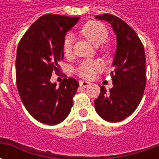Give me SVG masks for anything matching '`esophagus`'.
<instances>
[{"label":"esophagus","instance_id":"obj_1","mask_svg":"<svg viewBox=\"0 0 159 159\" xmlns=\"http://www.w3.org/2000/svg\"><path fill=\"white\" fill-rule=\"evenodd\" d=\"M80 86L83 87V88H87L88 86H89V82H86V81H80Z\"/></svg>","mask_w":159,"mask_h":159}]
</instances>
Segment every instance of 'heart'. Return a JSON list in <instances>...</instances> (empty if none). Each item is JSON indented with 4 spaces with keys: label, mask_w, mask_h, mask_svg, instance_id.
I'll use <instances>...</instances> for the list:
<instances>
[{
    "label": "heart",
    "mask_w": 159,
    "mask_h": 159,
    "mask_svg": "<svg viewBox=\"0 0 159 159\" xmlns=\"http://www.w3.org/2000/svg\"><path fill=\"white\" fill-rule=\"evenodd\" d=\"M81 34L86 37L94 46L103 44L108 38V30L102 23L89 21L86 23L80 30ZM73 36L70 34L66 35L63 42V51L66 56L72 52ZM103 69L102 64L95 59H85L80 63L76 68V73L85 79H91L97 73Z\"/></svg>",
    "instance_id": "b5f03b06"
}]
</instances>
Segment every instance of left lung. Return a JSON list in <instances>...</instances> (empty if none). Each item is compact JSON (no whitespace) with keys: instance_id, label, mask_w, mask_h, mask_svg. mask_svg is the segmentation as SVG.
<instances>
[{"instance_id":"1","label":"left lung","mask_w":159,"mask_h":159,"mask_svg":"<svg viewBox=\"0 0 159 159\" xmlns=\"http://www.w3.org/2000/svg\"><path fill=\"white\" fill-rule=\"evenodd\" d=\"M95 18L111 25L117 35V47L115 69L111 72L113 87L107 91L100 85V93L94 100V107L104 120L117 123L133 113L143 97L147 83L145 50L135 31L118 17L105 13Z\"/></svg>"}]
</instances>
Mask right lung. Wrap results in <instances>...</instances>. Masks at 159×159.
I'll use <instances>...</instances> for the list:
<instances>
[{
  "instance_id": "obj_1",
  "label": "right lung",
  "mask_w": 159,
  "mask_h": 159,
  "mask_svg": "<svg viewBox=\"0 0 159 159\" xmlns=\"http://www.w3.org/2000/svg\"><path fill=\"white\" fill-rule=\"evenodd\" d=\"M79 17L45 14L32 24L19 41L16 57V83L24 106L38 122L49 125L61 123L69 115L79 83L64 78L50 83L52 72H59L64 58L66 32Z\"/></svg>"
}]
</instances>
